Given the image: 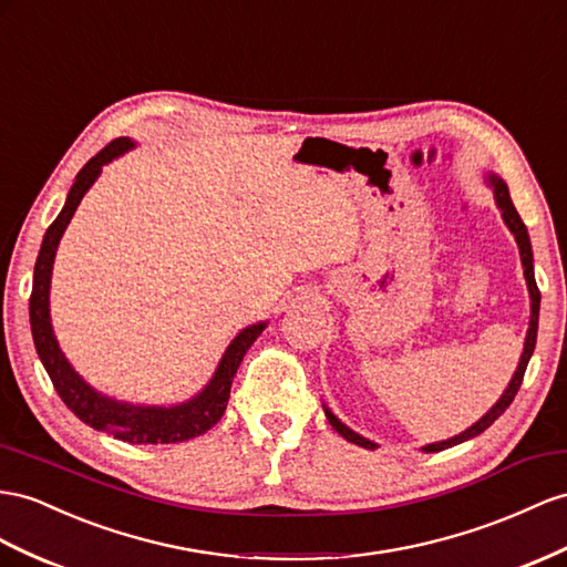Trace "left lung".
I'll use <instances>...</instances> for the list:
<instances>
[{
    "instance_id": "1",
    "label": "left lung",
    "mask_w": 567,
    "mask_h": 567,
    "mask_svg": "<svg viewBox=\"0 0 567 567\" xmlns=\"http://www.w3.org/2000/svg\"><path fill=\"white\" fill-rule=\"evenodd\" d=\"M488 186L493 188V196H496V206H498L501 213H503V220H505L507 229H511L513 235H515V241H517V246H519L522 268H525V280H527V287H529L532 316H529V330H527V338H525V352H522L517 371H515V375H513V381L507 383V388H505V393L501 395V400H498L496 404H493V408H491L482 419H478L476 424H472L467 431H462L460 435H455V439H447V441H441V443L424 445V447H422L424 453H439V450H445V447H453V445H457V443L470 441V439H474V435L484 433L493 422H496V419H498L507 408H511V402L515 400L517 390H519V385H522V379H525V371H527V364H529V359H532L534 344H536V328H539L542 292H539V287H536V280H534V256H532V244H529L527 227H525V223H522L519 213H517L515 206H513V198H511V192H507V184H505L501 177H496V174H488ZM326 416H328L330 426L336 429V431L342 435V439H347V441L354 443V445L367 447V450H373V447H375V443H371L369 439H364V435H359V433H354L352 429H347V426L340 422V419H338L336 414H332L328 408H326Z\"/></svg>"
}]
</instances>
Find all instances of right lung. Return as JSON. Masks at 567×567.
Listing matches in <instances>:
<instances>
[{"mask_svg": "<svg viewBox=\"0 0 567 567\" xmlns=\"http://www.w3.org/2000/svg\"><path fill=\"white\" fill-rule=\"evenodd\" d=\"M132 148V138H114L95 157H91L76 174V182L71 186L64 208L56 215V220L48 227L35 260L31 307H28L31 309V330L38 357L42 361V367H45L54 390L83 424L93 426L95 431H105L114 435V439L126 443H182L188 439H196V435L206 433L220 422V416L227 410L231 379H235L244 354L249 352V347L256 342V338L264 332L268 323L244 328L239 336L229 342L210 383L203 388L196 398L182 404H172V408H143V404H128L112 400L107 395H100L95 388H91L74 369H71L66 357L60 350V344H56L54 330L50 323L52 264L64 229L71 223V217H74L85 192H89L93 182L100 177L103 165Z\"/></svg>", "mask_w": 567, "mask_h": 567, "instance_id": "add662e5", "label": "right lung"}]
</instances>
